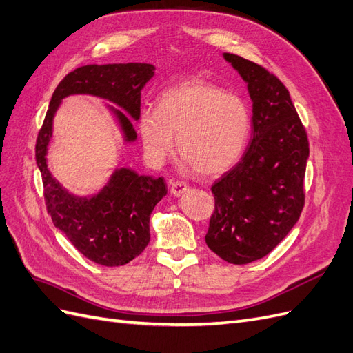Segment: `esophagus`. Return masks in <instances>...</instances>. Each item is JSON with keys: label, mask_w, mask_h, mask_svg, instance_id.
<instances>
[{"label": "esophagus", "mask_w": 353, "mask_h": 353, "mask_svg": "<svg viewBox=\"0 0 353 353\" xmlns=\"http://www.w3.org/2000/svg\"><path fill=\"white\" fill-rule=\"evenodd\" d=\"M169 187H170V194L172 196H181L188 190V185L185 183H181V181H170Z\"/></svg>", "instance_id": "34e87169"}]
</instances>
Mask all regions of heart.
Masks as SVG:
<instances>
[{"label":"heart","mask_w":353,"mask_h":353,"mask_svg":"<svg viewBox=\"0 0 353 353\" xmlns=\"http://www.w3.org/2000/svg\"><path fill=\"white\" fill-rule=\"evenodd\" d=\"M147 156L154 162L174 150L197 175H218L237 162L250 131V112L239 95L205 81H188L159 95L156 109L138 119Z\"/></svg>","instance_id":"b5f03b06"}]
</instances>
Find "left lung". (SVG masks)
I'll use <instances>...</instances> for the list:
<instances>
[{
  "label": "left lung",
  "mask_w": 353,
  "mask_h": 353,
  "mask_svg": "<svg viewBox=\"0 0 353 353\" xmlns=\"http://www.w3.org/2000/svg\"><path fill=\"white\" fill-rule=\"evenodd\" d=\"M248 82L252 137L240 162L212 185L206 244L234 265L272 252L301 218L309 141L284 83L263 66L223 54Z\"/></svg>",
  "instance_id": "8db88e82"
}]
</instances>
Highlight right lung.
Here are the masks:
<instances>
[{"instance_id":"add662e5","label":"right lung","mask_w":353,"mask_h":353,"mask_svg":"<svg viewBox=\"0 0 353 353\" xmlns=\"http://www.w3.org/2000/svg\"><path fill=\"white\" fill-rule=\"evenodd\" d=\"M154 66L147 63L88 65L74 69L52 92L44 123L38 132L35 157L44 185L46 206L54 225L85 258L103 266L131 262L150 241V215L166 196L165 179L116 169L109 184L97 196L77 197L63 188L47 168V147L52 134V117L60 101L72 94H91L122 108L140 119L141 90L153 78ZM119 119L128 143L135 141L132 121L122 110L112 109Z\"/></svg>"}]
</instances>
